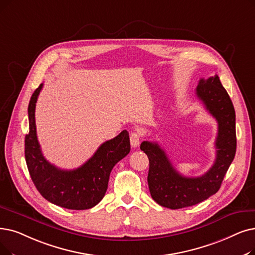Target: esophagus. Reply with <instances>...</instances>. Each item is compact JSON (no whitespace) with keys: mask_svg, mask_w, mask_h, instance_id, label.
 <instances>
[{"mask_svg":"<svg viewBox=\"0 0 255 255\" xmlns=\"http://www.w3.org/2000/svg\"><path fill=\"white\" fill-rule=\"evenodd\" d=\"M139 140H140V135L138 132H132V133L130 134V143L131 146L135 148L139 145Z\"/></svg>","mask_w":255,"mask_h":255,"instance_id":"obj_1","label":"esophagus"}]
</instances>
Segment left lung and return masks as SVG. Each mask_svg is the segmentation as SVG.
Listing matches in <instances>:
<instances>
[{
  "mask_svg": "<svg viewBox=\"0 0 255 255\" xmlns=\"http://www.w3.org/2000/svg\"><path fill=\"white\" fill-rule=\"evenodd\" d=\"M196 95L218 122L216 160L204 175L182 176L175 170L157 142L145 140L140 143V150L149 158L148 184L151 197L159 205L171 209L198 204L216 194L236 155V112L219 76L200 79Z\"/></svg>",
  "mask_w": 255,
  "mask_h": 255,
  "instance_id": "left-lung-1",
  "label": "left lung"
}]
</instances>
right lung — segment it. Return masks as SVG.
<instances>
[{"mask_svg": "<svg viewBox=\"0 0 255 255\" xmlns=\"http://www.w3.org/2000/svg\"><path fill=\"white\" fill-rule=\"evenodd\" d=\"M42 83L33 93L29 106V133L25 137V157L31 179L40 195L55 205L68 209L92 208L107 191L113 168L130 152L127 130L98 148L93 156L75 170H61L41 153L36 135L35 106Z\"/></svg>", "mask_w": 255, "mask_h": 255, "instance_id": "right-lung-1", "label": "right lung"}]
</instances>
